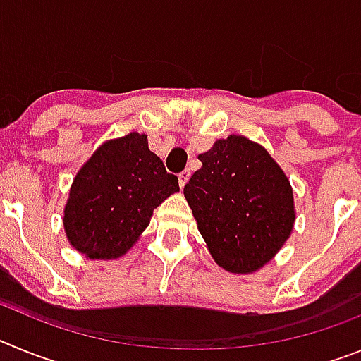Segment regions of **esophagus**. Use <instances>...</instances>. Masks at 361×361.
<instances>
[{
	"label": "esophagus",
	"instance_id": "1",
	"mask_svg": "<svg viewBox=\"0 0 361 361\" xmlns=\"http://www.w3.org/2000/svg\"><path fill=\"white\" fill-rule=\"evenodd\" d=\"M190 177H191L190 170L183 171V173L178 175V186H180V190H184V186H186V184H188V180H190Z\"/></svg>",
	"mask_w": 361,
	"mask_h": 361
}]
</instances>
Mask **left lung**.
<instances>
[{"label":"left lung","mask_w":361,"mask_h":361,"mask_svg":"<svg viewBox=\"0 0 361 361\" xmlns=\"http://www.w3.org/2000/svg\"><path fill=\"white\" fill-rule=\"evenodd\" d=\"M184 188L216 264L233 275L262 269L291 237L296 209L288 175L262 145L229 135L199 155Z\"/></svg>","instance_id":"8db88e82"}]
</instances>
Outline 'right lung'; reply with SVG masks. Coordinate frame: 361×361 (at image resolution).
Instances as JSON below:
<instances>
[{"label":"right lung","mask_w":361,"mask_h":361,"mask_svg":"<svg viewBox=\"0 0 361 361\" xmlns=\"http://www.w3.org/2000/svg\"><path fill=\"white\" fill-rule=\"evenodd\" d=\"M177 191L178 178L149 152L146 133L104 141L72 180L63 212L66 238L90 260H116L141 238L153 209Z\"/></svg>","instance_id":"obj_1"}]
</instances>
